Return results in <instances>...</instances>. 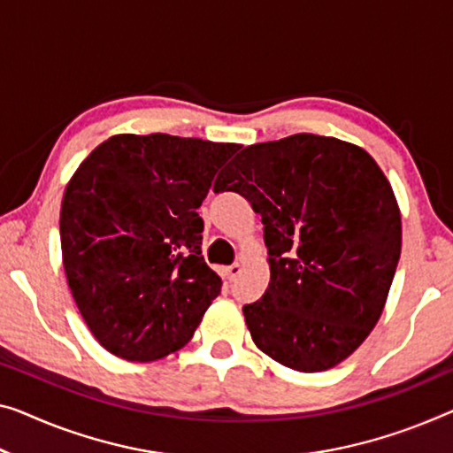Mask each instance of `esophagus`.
<instances>
[{
	"mask_svg": "<svg viewBox=\"0 0 453 453\" xmlns=\"http://www.w3.org/2000/svg\"><path fill=\"white\" fill-rule=\"evenodd\" d=\"M240 273H242V265H240V262H234L232 266L226 268V276H227L229 282H234L235 279H238Z\"/></svg>",
	"mask_w": 453,
	"mask_h": 453,
	"instance_id": "esophagus-1",
	"label": "esophagus"
}]
</instances>
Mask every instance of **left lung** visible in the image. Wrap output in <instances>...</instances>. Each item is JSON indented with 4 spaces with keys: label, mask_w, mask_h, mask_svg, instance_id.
I'll return each mask as SVG.
<instances>
[{
    "label": "left lung",
    "mask_w": 453,
    "mask_h": 453,
    "mask_svg": "<svg viewBox=\"0 0 453 453\" xmlns=\"http://www.w3.org/2000/svg\"><path fill=\"white\" fill-rule=\"evenodd\" d=\"M262 218L270 282L244 305L262 352L321 372L380 319L401 258V211L380 166L349 142L295 134L254 144L218 177Z\"/></svg>",
    "instance_id": "1"
}]
</instances>
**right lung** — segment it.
Masks as SVG:
<instances>
[{"instance_id": "1", "label": "right lung", "mask_w": 453, "mask_h": 453, "mask_svg": "<svg viewBox=\"0 0 453 453\" xmlns=\"http://www.w3.org/2000/svg\"><path fill=\"white\" fill-rule=\"evenodd\" d=\"M168 134H118L65 188L60 246L87 327L113 356L150 362L191 340L221 291L201 254L197 209L238 152Z\"/></svg>"}]
</instances>
